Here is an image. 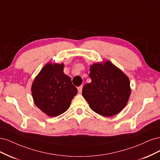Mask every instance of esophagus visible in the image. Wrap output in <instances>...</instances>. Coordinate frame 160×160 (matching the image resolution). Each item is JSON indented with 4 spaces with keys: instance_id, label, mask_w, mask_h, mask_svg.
Returning a JSON list of instances; mask_svg holds the SVG:
<instances>
[{
    "instance_id": "obj_1",
    "label": "esophagus",
    "mask_w": 160,
    "mask_h": 160,
    "mask_svg": "<svg viewBox=\"0 0 160 160\" xmlns=\"http://www.w3.org/2000/svg\"><path fill=\"white\" fill-rule=\"evenodd\" d=\"M78 93L81 94L82 91V86H80L79 87H78Z\"/></svg>"
}]
</instances>
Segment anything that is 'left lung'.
<instances>
[{
  "instance_id": "left-lung-1",
  "label": "left lung",
  "mask_w": 160,
  "mask_h": 160,
  "mask_svg": "<svg viewBox=\"0 0 160 160\" xmlns=\"http://www.w3.org/2000/svg\"><path fill=\"white\" fill-rule=\"evenodd\" d=\"M89 76L92 82L84 86L82 96L91 109L104 117L120 113L131 94L128 77L109 60L91 65Z\"/></svg>"
}]
</instances>
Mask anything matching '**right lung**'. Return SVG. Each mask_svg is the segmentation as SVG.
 Masks as SVG:
<instances>
[{
    "mask_svg": "<svg viewBox=\"0 0 160 160\" xmlns=\"http://www.w3.org/2000/svg\"><path fill=\"white\" fill-rule=\"evenodd\" d=\"M64 64L48 62L35 77L31 91L35 105L50 117L68 109L78 90L64 73Z\"/></svg>",
    "mask_w": 160,
    "mask_h": 160,
    "instance_id": "right-lung-1",
    "label": "right lung"
}]
</instances>
